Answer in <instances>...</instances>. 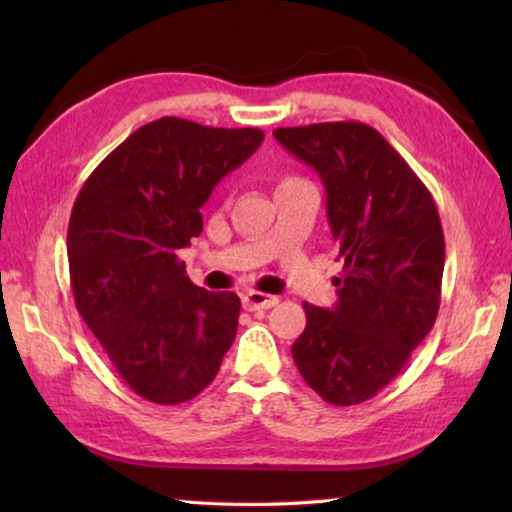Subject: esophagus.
Here are the masks:
<instances>
[{"mask_svg":"<svg viewBox=\"0 0 512 512\" xmlns=\"http://www.w3.org/2000/svg\"><path fill=\"white\" fill-rule=\"evenodd\" d=\"M241 305L246 311H259V309H271L277 305L275 296H266L262 291H248L241 296Z\"/></svg>","mask_w":512,"mask_h":512,"instance_id":"esophagus-1","label":"esophagus"}]
</instances>
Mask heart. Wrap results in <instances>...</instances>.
I'll return each instance as SVG.
<instances>
[{
    "label": "heart",
    "instance_id": "b5f03b06",
    "mask_svg": "<svg viewBox=\"0 0 512 512\" xmlns=\"http://www.w3.org/2000/svg\"><path fill=\"white\" fill-rule=\"evenodd\" d=\"M305 180H302L300 176H284L280 180V185H277V189H284V187H293V185H302Z\"/></svg>",
    "mask_w": 512,
    "mask_h": 512
}]
</instances>
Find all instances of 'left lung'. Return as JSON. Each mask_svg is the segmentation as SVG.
<instances>
[{"mask_svg":"<svg viewBox=\"0 0 512 512\" xmlns=\"http://www.w3.org/2000/svg\"><path fill=\"white\" fill-rule=\"evenodd\" d=\"M275 140L314 167L339 248L332 309L305 302L291 354L302 379L336 406L375 397L436 323L445 237L422 180L361 121L275 128Z\"/></svg>","mask_w":512,"mask_h":512,"instance_id":"8db88e82","label":"left lung"}]
</instances>
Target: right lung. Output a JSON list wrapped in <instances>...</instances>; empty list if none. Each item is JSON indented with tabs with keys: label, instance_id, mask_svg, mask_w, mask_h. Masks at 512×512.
<instances>
[{
	"label": "right lung",
	"instance_id": "right-lung-1",
	"mask_svg": "<svg viewBox=\"0 0 512 512\" xmlns=\"http://www.w3.org/2000/svg\"><path fill=\"white\" fill-rule=\"evenodd\" d=\"M262 140L257 128L162 117L128 135L76 196L67 228L76 309L144 400H192L235 341L237 293L196 287L178 253L203 232L216 183Z\"/></svg>",
	"mask_w": 512,
	"mask_h": 512
}]
</instances>
